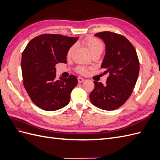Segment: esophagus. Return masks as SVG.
<instances>
[{
	"label": "esophagus",
	"mask_w": 160,
	"mask_h": 160,
	"mask_svg": "<svg viewBox=\"0 0 160 160\" xmlns=\"http://www.w3.org/2000/svg\"><path fill=\"white\" fill-rule=\"evenodd\" d=\"M77 80H78V82L79 83H82V82H83L85 80H84V79L83 78H82V77H78V78H77Z\"/></svg>",
	"instance_id": "esophagus-1"
}]
</instances>
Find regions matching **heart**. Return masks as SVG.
<instances>
[{
    "label": "heart",
    "instance_id": "heart-1",
    "mask_svg": "<svg viewBox=\"0 0 160 160\" xmlns=\"http://www.w3.org/2000/svg\"><path fill=\"white\" fill-rule=\"evenodd\" d=\"M84 44L86 46V47L88 48L89 51L90 52L91 55L92 53L94 52H102L103 49H104V46L103 42H101L99 39L95 37H89L84 41ZM74 47H71L69 50L68 51V52H67V55L70 56L72 51H73ZM77 71L80 73H85L87 72V69L84 67H81L79 66L77 67Z\"/></svg>",
    "mask_w": 160,
    "mask_h": 160
}]
</instances>
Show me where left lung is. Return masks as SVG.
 <instances>
[{"label":"left lung","mask_w":160,"mask_h":160,"mask_svg":"<svg viewBox=\"0 0 160 160\" xmlns=\"http://www.w3.org/2000/svg\"><path fill=\"white\" fill-rule=\"evenodd\" d=\"M102 39L105 45V55L101 63L103 73H109L106 85L94 81V89L91 92V102L95 107L111 111L125 103L136 83L139 62L136 51L123 35L109 31L95 35Z\"/></svg>","instance_id":"obj_1"}]
</instances>
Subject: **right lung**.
<instances>
[{
    "label": "right lung",
    "mask_w": 160,
    "mask_h": 160,
    "mask_svg": "<svg viewBox=\"0 0 160 160\" xmlns=\"http://www.w3.org/2000/svg\"><path fill=\"white\" fill-rule=\"evenodd\" d=\"M78 37L45 34L28 42L24 50L21 69L24 87L38 108L52 111L68 105L70 94L77 84L75 75L56 80L55 66L67 62V55Z\"/></svg>",
    "instance_id": "obj_1"
}]
</instances>
